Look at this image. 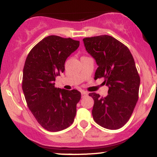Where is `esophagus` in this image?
I'll return each instance as SVG.
<instances>
[{"label": "esophagus", "instance_id": "34e87169", "mask_svg": "<svg viewBox=\"0 0 157 157\" xmlns=\"http://www.w3.org/2000/svg\"><path fill=\"white\" fill-rule=\"evenodd\" d=\"M81 95H82V97H85L88 95V93L86 92V91H81Z\"/></svg>", "mask_w": 157, "mask_h": 157}]
</instances>
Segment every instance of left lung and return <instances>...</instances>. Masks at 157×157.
I'll return each mask as SVG.
<instances>
[{"label":"left lung","mask_w":157,"mask_h":157,"mask_svg":"<svg viewBox=\"0 0 157 157\" xmlns=\"http://www.w3.org/2000/svg\"><path fill=\"white\" fill-rule=\"evenodd\" d=\"M86 50L98 66L94 79L104 77L109 87L105 97L90 93L94 100L92 116L98 125L116 130L128 121L138 100L140 78L127 46L109 35L86 37Z\"/></svg>","instance_id":"obj_1"}]
</instances>
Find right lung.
I'll use <instances>...</instances> for the list:
<instances>
[{"label":"right lung","mask_w":157,"mask_h":157,"mask_svg":"<svg viewBox=\"0 0 157 157\" xmlns=\"http://www.w3.org/2000/svg\"><path fill=\"white\" fill-rule=\"evenodd\" d=\"M80 41L56 35L45 37L29 53L23 71L25 99L38 123L48 131L67 128L73 123L81 94L55 86L65 70V62Z\"/></svg>","instance_id":"obj_1"}]
</instances>
